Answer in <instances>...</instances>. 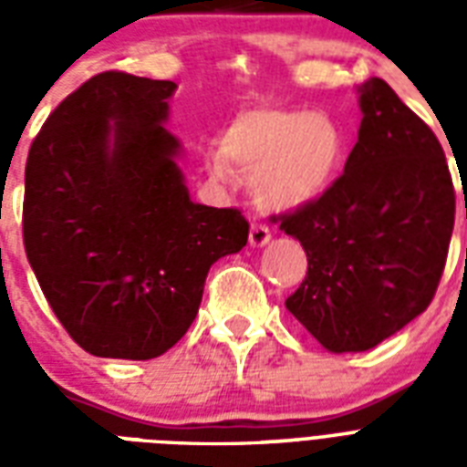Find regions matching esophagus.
Listing matches in <instances>:
<instances>
[{"label": "esophagus", "mask_w": 467, "mask_h": 467, "mask_svg": "<svg viewBox=\"0 0 467 467\" xmlns=\"http://www.w3.org/2000/svg\"><path fill=\"white\" fill-rule=\"evenodd\" d=\"M271 240V227L266 223H252L249 227V244L252 247H264Z\"/></svg>", "instance_id": "obj_1"}]
</instances>
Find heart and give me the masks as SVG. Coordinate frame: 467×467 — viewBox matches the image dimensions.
<instances>
[{"label":"heart","instance_id":"b5f03b06","mask_svg":"<svg viewBox=\"0 0 467 467\" xmlns=\"http://www.w3.org/2000/svg\"><path fill=\"white\" fill-rule=\"evenodd\" d=\"M223 155L252 174L259 203L278 211L298 208L334 182L344 160V130L327 113L262 106L230 123ZM225 160H211L218 182L230 179Z\"/></svg>","mask_w":467,"mask_h":467}]
</instances>
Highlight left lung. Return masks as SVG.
<instances>
[{
    "label": "left lung",
    "instance_id": "1",
    "mask_svg": "<svg viewBox=\"0 0 467 467\" xmlns=\"http://www.w3.org/2000/svg\"><path fill=\"white\" fill-rule=\"evenodd\" d=\"M344 174L274 215L307 274L285 307L334 354L368 351L427 310L441 281L456 189L434 130L373 77ZM467 218V205H465Z\"/></svg>",
    "mask_w": 467,
    "mask_h": 467
}]
</instances>
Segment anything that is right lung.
Listing matches in <instances>:
<instances>
[{
    "label": "right lung",
    "instance_id": "add662e5",
    "mask_svg": "<svg viewBox=\"0 0 467 467\" xmlns=\"http://www.w3.org/2000/svg\"><path fill=\"white\" fill-rule=\"evenodd\" d=\"M176 84L109 69L75 89L26 160L24 247L94 356L148 361L196 319L208 269L247 244L240 208L193 203L161 128Z\"/></svg>",
    "mask_w": 467,
    "mask_h": 467
}]
</instances>
